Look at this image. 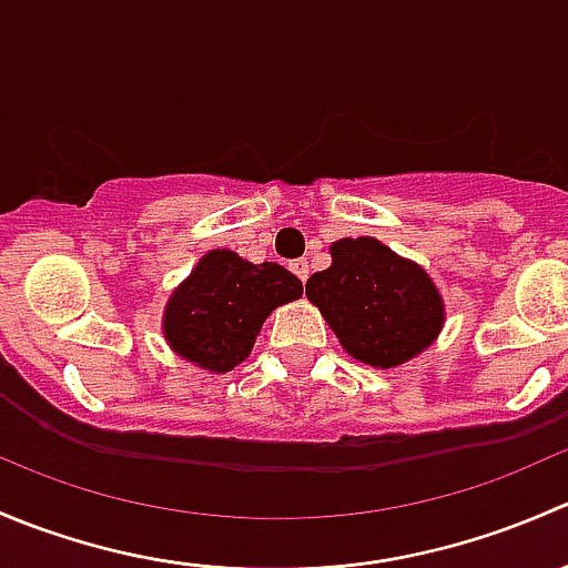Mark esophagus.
Wrapping results in <instances>:
<instances>
[{
	"instance_id": "1",
	"label": "esophagus",
	"mask_w": 568,
	"mask_h": 568,
	"mask_svg": "<svg viewBox=\"0 0 568 568\" xmlns=\"http://www.w3.org/2000/svg\"><path fill=\"white\" fill-rule=\"evenodd\" d=\"M291 272H294L296 277H300L302 283H305V280H307V274H311V266H307V261H305V257H300V261H294V263H291Z\"/></svg>"
}]
</instances>
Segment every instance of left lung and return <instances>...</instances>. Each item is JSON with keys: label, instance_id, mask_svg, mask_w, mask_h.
<instances>
[{"label": "left lung", "instance_id": "left-lung-1", "mask_svg": "<svg viewBox=\"0 0 568 568\" xmlns=\"http://www.w3.org/2000/svg\"><path fill=\"white\" fill-rule=\"evenodd\" d=\"M332 263L305 294L341 346L371 368H395L426 352L445 324V302L420 263L374 236L337 239Z\"/></svg>", "mask_w": 568, "mask_h": 568}]
</instances>
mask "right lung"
<instances>
[{
    "mask_svg": "<svg viewBox=\"0 0 568 568\" xmlns=\"http://www.w3.org/2000/svg\"><path fill=\"white\" fill-rule=\"evenodd\" d=\"M300 296L302 283L280 263H250L233 250H211L170 294L164 341L186 363L227 374L250 357L272 311Z\"/></svg>",
    "mask_w": 568,
    "mask_h": 568,
    "instance_id": "obj_1",
    "label": "right lung"
}]
</instances>
